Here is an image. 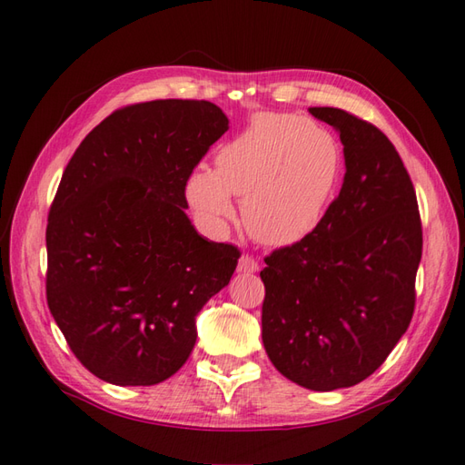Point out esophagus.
Returning <instances> with one entry per match:
<instances>
[{"mask_svg": "<svg viewBox=\"0 0 465 465\" xmlns=\"http://www.w3.org/2000/svg\"><path fill=\"white\" fill-rule=\"evenodd\" d=\"M258 262H255L252 255H242V260H240V263H238V272L240 273H255L258 272Z\"/></svg>", "mask_w": 465, "mask_h": 465, "instance_id": "1", "label": "esophagus"}]
</instances>
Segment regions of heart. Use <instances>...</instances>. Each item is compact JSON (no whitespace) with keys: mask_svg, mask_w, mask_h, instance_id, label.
I'll return each mask as SVG.
<instances>
[{"mask_svg":"<svg viewBox=\"0 0 465 465\" xmlns=\"http://www.w3.org/2000/svg\"><path fill=\"white\" fill-rule=\"evenodd\" d=\"M341 177L335 137L290 114H260L215 153V170L197 167L185 195L207 222L233 217L242 200L245 230L260 243H298L323 220Z\"/></svg>","mask_w":465,"mask_h":465,"instance_id":"heart-1","label":"heart"}]
</instances>
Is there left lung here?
I'll return each mask as SVG.
<instances>
[{"instance_id": "8db88e82", "label": "left lung", "mask_w": 465, "mask_h": 465, "mask_svg": "<svg viewBox=\"0 0 465 465\" xmlns=\"http://www.w3.org/2000/svg\"><path fill=\"white\" fill-rule=\"evenodd\" d=\"M343 143L340 195L302 242L265 258L262 340L285 378L313 391L363 381L406 333L416 305V190L378 127L310 107Z\"/></svg>"}]
</instances>
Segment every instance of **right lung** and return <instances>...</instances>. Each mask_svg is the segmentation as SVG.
<instances>
[{"label": "right lung", "instance_id": "1", "mask_svg": "<svg viewBox=\"0 0 465 465\" xmlns=\"http://www.w3.org/2000/svg\"><path fill=\"white\" fill-rule=\"evenodd\" d=\"M230 127L212 102L122 107L85 135L49 207L47 305L69 348L114 385H153L195 345V315L230 283L232 243L185 213L193 167Z\"/></svg>", "mask_w": 465, "mask_h": 465}]
</instances>
